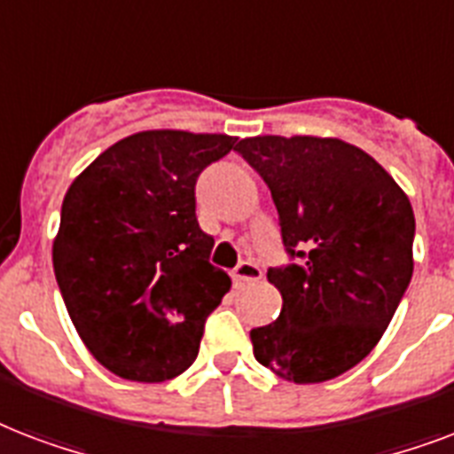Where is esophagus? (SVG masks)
Here are the masks:
<instances>
[{"instance_id": "34e87169", "label": "esophagus", "mask_w": 454, "mask_h": 454, "mask_svg": "<svg viewBox=\"0 0 454 454\" xmlns=\"http://www.w3.org/2000/svg\"><path fill=\"white\" fill-rule=\"evenodd\" d=\"M262 276H263V270L259 269V263L242 262V263H238V266H235L233 283H235V287H245V285L262 280Z\"/></svg>"}]
</instances>
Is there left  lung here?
I'll return each mask as SVG.
<instances>
[{
	"mask_svg": "<svg viewBox=\"0 0 454 454\" xmlns=\"http://www.w3.org/2000/svg\"><path fill=\"white\" fill-rule=\"evenodd\" d=\"M276 202L292 263L269 269L276 323L254 358L294 384L334 380L372 351L412 278L415 214L374 157L339 138L254 137L235 145Z\"/></svg>",
	"mask_w": 454,
	"mask_h": 454,
	"instance_id": "left-lung-1",
	"label": "left lung"
}]
</instances>
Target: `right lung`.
<instances>
[{
    "mask_svg": "<svg viewBox=\"0 0 454 454\" xmlns=\"http://www.w3.org/2000/svg\"><path fill=\"white\" fill-rule=\"evenodd\" d=\"M233 148L226 134L141 131L67 188L53 273L82 341L122 380L185 372L231 290L226 270L209 263L214 238L195 216V184Z\"/></svg>",
    "mask_w": 454,
    "mask_h": 454,
    "instance_id": "1",
    "label": "right lung"
}]
</instances>
